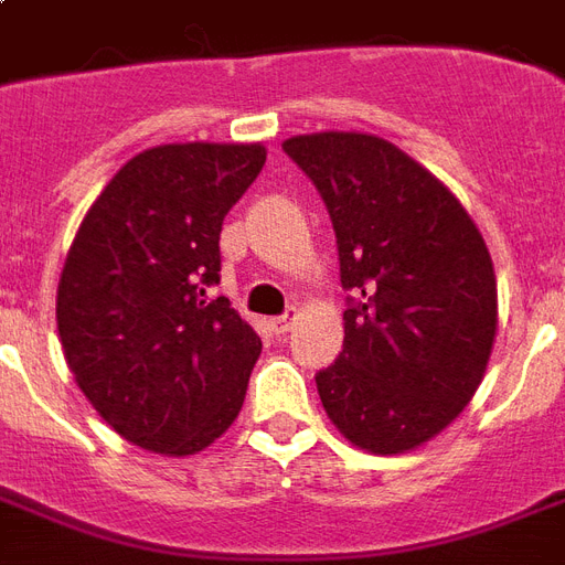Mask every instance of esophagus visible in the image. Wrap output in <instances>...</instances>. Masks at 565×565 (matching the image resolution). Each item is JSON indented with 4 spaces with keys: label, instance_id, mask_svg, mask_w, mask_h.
<instances>
[{
    "label": "esophagus",
    "instance_id": "esophagus-1",
    "mask_svg": "<svg viewBox=\"0 0 565 565\" xmlns=\"http://www.w3.org/2000/svg\"><path fill=\"white\" fill-rule=\"evenodd\" d=\"M292 320H296V308H290L287 313H281V317H275V320H269V326H273L275 334H287L292 326Z\"/></svg>",
    "mask_w": 565,
    "mask_h": 565
}]
</instances>
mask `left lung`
I'll return each instance as SVG.
<instances>
[{
    "instance_id": "left-lung-1",
    "label": "left lung",
    "mask_w": 565,
    "mask_h": 565,
    "mask_svg": "<svg viewBox=\"0 0 565 565\" xmlns=\"http://www.w3.org/2000/svg\"><path fill=\"white\" fill-rule=\"evenodd\" d=\"M338 236L343 352L317 373L322 408L367 454L415 450L480 387L498 331L483 234L420 162L367 132L292 136Z\"/></svg>"
}]
</instances>
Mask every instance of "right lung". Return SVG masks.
<instances>
[{
  "mask_svg": "<svg viewBox=\"0 0 565 565\" xmlns=\"http://www.w3.org/2000/svg\"><path fill=\"white\" fill-rule=\"evenodd\" d=\"M264 162V145L150 148L73 236L55 299L64 359L103 420L145 450L198 454L243 408L260 338L206 287L227 210Z\"/></svg>",
  "mask_w": 565,
  "mask_h": 565,
  "instance_id": "obj_1",
  "label": "right lung"
}]
</instances>
